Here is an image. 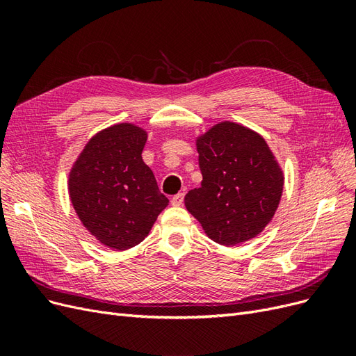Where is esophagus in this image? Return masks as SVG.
I'll list each match as a JSON object with an SVG mask.
<instances>
[{
	"mask_svg": "<svg viewBox=\"0 0 356 356\" xmlns=\"http://www.w3.org/2000/svg\"><path fill=\"white\" fill-rule=\"evenodd\" d=\"M182 202H184V193H178V195L170 199V203L174 204V207H181Z\"/></svg>",
	"mask_w": 356,
	"mask_h": 356,
	"instance_id": "34e87169",
	"label": "esophagus"
}]
</instances>
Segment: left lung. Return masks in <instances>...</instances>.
I'll use <instances>...</instances> for the list:
<instances>
[{"label": "left lung", "mask_w": 356, "mask_h": 356, "mask_svg": "<svg viewBox=\"0 0 356 356\" xmlns=\"http://www.w3.org/2000/svg\"><path fill=\"white\" fill-rule=\"evenodd\" d=\"M200 187L184 203L209 239L236 246L272 221L284 191V172L266 139L234 122H220L196 138Z\"/></svg>", "instance_id": "8db88e82"}]
</instances>
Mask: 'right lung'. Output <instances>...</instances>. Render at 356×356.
I'll use <instances>...</instances> for the list:
<instances>
[{"instance_id":"add662e5","label":"right lung","mask_w":356,"mask_h":356,"mask_svg":"<svg viewBox=\"0 0 356 356\" xmlns=\"http://www.w3.org/2000/svg\"><path fill=\"white\" fill-rule=\"evenodd\" d=\"M148 134L117 123L95 134L68 174L72 208L93 238L126 251L143 242L169 200L143 160Z\"/></svg>"}]
</instances>
